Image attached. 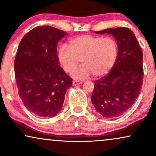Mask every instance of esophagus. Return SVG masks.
<instances>
[{"label": "esophagus", "mask_w": 156, "mask_h": 156, "mask_svg": "<svg viewBox=\"0 0 156 156\" xmlns=\"http://www.w3.org/2000/svg\"><path fill=\"white\" fill-rule=\"evenodd\" d=\"M80 83H81V82L77 81V80H73V86H78V85H80Z\"/></svg>", "instance_id": "34e87169"}]
</instances>
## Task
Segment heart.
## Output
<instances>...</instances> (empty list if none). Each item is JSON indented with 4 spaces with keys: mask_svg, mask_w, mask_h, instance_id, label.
Returning a JSON list of instances; mask_svg holds the SVG:
<instances>
[{
    "mask_svg": "<svg viewBox=\"0 0 156 156\" xmlns=\"http://www.w3.org/2000/svg\"><path fill=\"white\" fill-rule=\"evenodd\" d=\"M117 42L110 37L80 35L70 41V47L60 45L58 58L67 73L75 71L81 61L83 66L73 74L76 80H83L93 74L95 77L105 76L113 68L117 58Z\"/></svg>",
    "mask_w": 156,
    "mask_h": 156,
    "instance_id": "b5f03b06",
    "label": "heart"
}]
</instances>
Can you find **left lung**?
I'll return each instance as SVG.
<instances>
[{"label": "left lung", "instance_id": "8db88e82", "mask_svg": "<svg viewBox=\"0 0 156 156\" xmlns=\"http://www.w3.org/2000/svg\"><path fill=\"white\" fill-rule=\"evenodd\" d=\"M96 34H110L117 41L118 54L111 71L94 82L91 102L106 118L121 116L130 109L140 92L143 57L134 33L126 27L106 29Z\"/></svg>", "mask_w": 156, "mask_h": 156}]
</instances>
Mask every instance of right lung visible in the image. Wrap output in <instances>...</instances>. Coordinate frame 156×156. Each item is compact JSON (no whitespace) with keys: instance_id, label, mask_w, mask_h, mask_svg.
<instances>
[{"instance_id":"1","label":"right lung","mask_w":156,"mask_h":156,"mask_svg":"<svg viewBox=\"0 0 156 156\" xmlns=\"http://www.w3.org/2000/svg\"><path fill=\"white\" fill-rule=\"evenodd\" d=\"M68 35L50 26L35 27L19 43L14 61L19 95L29 111L53 117L63 105L72 79L59 64L57 45Z\"/></svg>"}]
</instances>
